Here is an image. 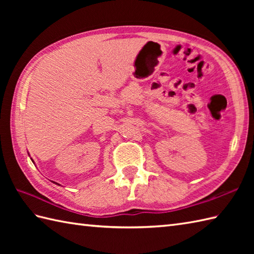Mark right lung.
I'll list each match as a JSON object with an SVG mask.
<instances>
[{
	"label": "right lung",
	"instance_id": "1",
	"mask_svg": "<svg viewBox=\"0 0 254 254\" xmlns=\"http://www.w3.org/2000/svg\"><path fill=\"white\" fill-rule=\"evenodd\" d=\"M32 160V159H31ZM32 163H34V161H32ZM53 183H56V185H58V186H60V185H59V183H57V182H53Z\"/></svg>",
	"mask_w": 254,
	"mask_h": 254
}]
</instances>
